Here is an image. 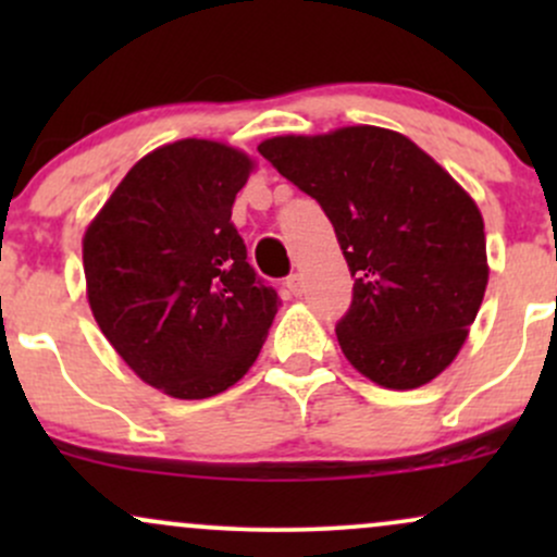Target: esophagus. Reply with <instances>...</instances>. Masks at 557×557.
<instances>
[{"mask_svg":"<svg viewBox=\"0 0 557 557\" xmlns=\"http://www.w3.org/2000/svg\"><path fill=\"white\" fill-rule=\"evenodd\" d=\"M287 290H290L293 296H304V277H300L298 272H293L290 277H287Z\"/></svg>","mask_w":557,"mask_h":557,"instance_id":"obj_1","label":"esophagus"}]
</instances>
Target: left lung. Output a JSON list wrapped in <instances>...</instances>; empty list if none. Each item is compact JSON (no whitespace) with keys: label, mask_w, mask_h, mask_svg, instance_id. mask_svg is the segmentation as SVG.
Returning <instances> with one entry per match:
<instances>
[{"label":"left lung","mask_w":557,"mask_h":557,"mask_svg":"<svg viewBox=\"0 0 557 557\" xmlns=\"http://www.w3.org/2000/svg\"><path fill=\"white\" fill-rule=\"evenodd\" d=\"M259 154L335 227L354 277L335 327L345 359L389 389L434 380L461 350L490 277L471 196L413 140L374 125L277 136Z\"/></svg>","instance_id":"8db88e82"}]
</instances>
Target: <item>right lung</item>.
I'll return each instance as SVG.
<instances>
[{
  "label": "right lung",
  "instance_id": "obj_1",
  "mask_svg": "<svg viewBox=\"0 0 557 557\" xmlns=\"http://www.w3.org/2000/svg\"><path fill=\"white\" fill-rule=\"evenodd\" d=\"M251 159L185 138L133 164L83 238L94 319L146 385L212 398L257 361L280 309L230 216Z\"/></svg>",
  "mask_w": 557,
  "mask_h": 557
}]
</instances>
